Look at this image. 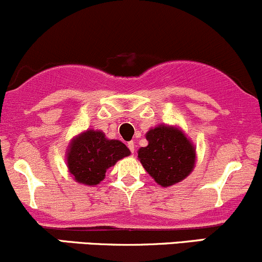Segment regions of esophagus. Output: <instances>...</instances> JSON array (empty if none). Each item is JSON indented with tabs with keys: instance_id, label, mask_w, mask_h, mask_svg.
I'll return each instance as SVG.
<instances>
[{
	"instance_id": "34e87169",
	"label": "esophagus",
	"mask_w": 262,
	"mask_h": 262,
	"mask_svg": "<svg viewBox=\"0 0 262 262\" xmlns=\"http://www.w3.org/2000/svg\"><path fill=\"white\" fill-rule=\"evenodd\" d=\"M129 150H130V152H134L135 150V145H134V141H129V143L127 144Z\"/></svg>"
}]
</instances>
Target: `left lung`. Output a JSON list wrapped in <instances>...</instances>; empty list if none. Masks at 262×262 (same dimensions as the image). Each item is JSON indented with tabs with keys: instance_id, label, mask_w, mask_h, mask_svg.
I'll return each instance as SVG.
<instances>
[{
	"instance_id": "obj_1",
	"label": "left lung",
	"mask_w": 262,
	"mask_h": 262,
	"mask_svg": "<svg viewBox=\"0 0 262 262\" xmlns=\"http://www.w3.org/2000/svg\"><path fill=\"white\" fill-rule=\"evenodd\" d=\"M146 140L148 146L139 149L138 158L159 185L166 187L189 175L196 151L181 130L161 125L150 129Z\"/></svg>"
}]
</instances>
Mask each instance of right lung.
Returning a JSON list of instances; mask_svg holds the SVG:
<instances>
[{
  "instance_id": "right-lung-1",
  "label": "right lung",
  "mask_w": 262,
  "mask_h": 262,
  "mask_svg": "<svg viewBox=\"0 0 262 262\" xmlns=\"http://www.w3.org/2000/svg\"><path fill=\"white\" fill-rule=\"evenodd\" d=\"M130 154L122 141L110 140L100 130H87L73 141L68 154L69 171L75 180L93 186L106 176V170Z\"/></svg>"
}]
</instances>
